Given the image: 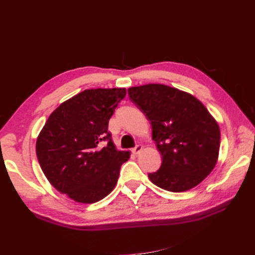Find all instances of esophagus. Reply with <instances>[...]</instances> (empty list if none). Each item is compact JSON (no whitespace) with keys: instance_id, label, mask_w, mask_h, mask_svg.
<instances>
[{"instance_id":"34e87169","label":"esophagus","mask_w":255,"mask_h":255,"mask_svg":"<svg viewBox=\"0 0 255 255\" xmlns=\"http://www.w3.org/2000/svg\"><path fill=\"white\" fill-rule=\"evenodd\" d=\"M142 145H140V144H138V145H136V147H134L131 151H132V153H134V154H139L140 152H141L142 151Z\"/></svg>"}]
</instances>
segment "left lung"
Returning a JSON list of instances; mask_svg holds the SVG:
<instances>
[{
  "instance_id": "left-lung-1",
  "label": "left lung",
  "mask_w": 255,
  "mask_h": 255,
  "mask_svg": "<svg viewBox=\"0 0 255 255\" xmlns=\"http://www.w3.org/2000/svg\"><path fill=\"white\" fill-rule=\"evenodd\" d=\"M130 100L151 122L162 155L150 181L170 192H185L204 181L218 161L220 129L207 108L192 94L165 84L128 89Z\"/></svg>"
}]
</instances>
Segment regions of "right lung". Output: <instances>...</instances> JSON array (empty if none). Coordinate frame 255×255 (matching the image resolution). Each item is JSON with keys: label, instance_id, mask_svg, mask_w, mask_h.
<instances>
[{"label": "right lung", "instance_id": "1", "mask_svg": "<svg viewBox=\"0 0 255 255\" xmlns=\"http://www.w3.org/2000/svg\"><path fill=\"white\" fill-rule=\"evenodd\" d=\"M126 89L84 90L61 103L37 137L36 154L47 180L77 203L93 204L116 186L121 166L130 158L119 151L108 122Z\"/></svg>", "mask_w": 255, "mask_h": 255}]
</instances>
